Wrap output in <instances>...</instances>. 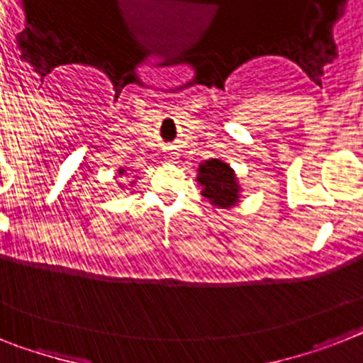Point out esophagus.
Segmentation results:
<instances>
[{"label": "esophagus", "instance_id": "34e87169", "mask_svg": "<svg viewBox=\"0 0 363 363\" xmlns=\"http://www.w3.org/2000/svg\"><path fill=\"white\" fill-rule=\"evenodd\" d=\"M164 157H166V160H169V162H175L177 158H179V151L173 147H167L166 151H164Z\"/></svg>", "mask_w": 363, "mask_h": 363}]
</instances>
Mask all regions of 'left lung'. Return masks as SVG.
I'll list each match as a JSON object with an SVG mask.
<instances>
[{"mask_svg": "<svg viewBox=\"0 0 363 363\" xmlns=\"http://www.w3.org/2000/svg\"><path fill=\"white\" fill-rule=\"evenodd\" d=\"M197 184L201 196L214 208H233L240 203L242 186L233 167L221 158H208L197 167Z\"/></svg>", "mask_w": 363, "mask_h": 363, "instance_id": "left-lung-1", "label": "left lung"}]
</instances>
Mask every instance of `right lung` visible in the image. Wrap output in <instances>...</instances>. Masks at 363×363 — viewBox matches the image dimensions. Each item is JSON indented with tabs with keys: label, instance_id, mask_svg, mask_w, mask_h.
I'll return each instance as SVG.
<instances>
[{
	"label": "right lung",
	"instance_id": "1",
	"mask_svg": "<svg viewBox=\"0 0 363 363\" xmlns=\"http://www.w3.org/2000/svg\"><path fill=\"white\" fill-rule=\"evenodd\" d=\"M118 177H121V179H127V177H129V167H120V169H118ZM133 184H135V181H129V186H133ZM120 188H125L123 186V182H120Z\"/></svg>",
	"mask_w": 363,
	"mask_h": 363
}]
</instances>
